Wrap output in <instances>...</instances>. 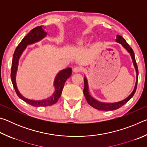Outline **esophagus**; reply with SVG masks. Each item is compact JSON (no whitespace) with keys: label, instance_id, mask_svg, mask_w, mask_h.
I'll use <instances>...</instances> for the list:
<instances>
[{"label":"esophagus","instance_id":"obj_1","mask_svg":"<svg viewBox=\"0 0 147 147\" xmlns=\"http://www.w3.org/2000/svg\"><path fill=\"white\" fill-rule=\"evenodd\" d=\"M81 70H82V68L81 67L76 66V67H74L73 71L74 73H78V72H80Z\"/></svg>","mask_w":147,"mask_h":147}]
</instances>
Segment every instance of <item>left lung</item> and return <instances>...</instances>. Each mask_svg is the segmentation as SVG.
<instances>
[{
    "label": "left lung",
    "mask_w": 147,
    "mask_h": 147,
    "mask_svg": "<svg viewBox=\"0 0 147 147\" xmlns=\"http://www.w3.org/2000/svg\"><path fill=\"white\" fill-rule=\"evenodd\" d=\"M115 41L117 42V43H120L122 45L124 49H125L126 51H127L129 53H130L131 59H132L133 64L134 65V67H135L136 71V82L135 86H134V90L132 92L130 93V95H129L128 97L124 98V100L119 101V102H100L97 100H96L95 98H94L93 96H92L90 93H89V86H88V80L86 78V76H84V94L85 96V98L86 99L88 103L91 106L93 107V108H95L96 109H98V110H103V111H112L115 110L120 108L122 106H123L124 104H125L127 102H128L130 99L132 98L134 96V93L136 91L137 89V84H138V65H137L136 61V58H135V54L133 51L132 49L129 46V45L126 43L125 39H124L123 37L117 35L116 36V39Z\"/></svg>",
    "instance_id": "obj_1"
}]
</instances>
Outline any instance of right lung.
Returning a JSON list of instances; mask_svg holds the SVG:
<instances>
[{
    "instance_id": "1",
    "label": "right lung",
    "mask_w": 147,
    "mask_h": 147,
    "mask_svg": "<svg viewBox=\"0 0 147 147\" xmlns=\"http://www.w3.org/2000/svg\"><path fill=\"white\" fill-rule=\"evenodd\" d=\"M47 36V33L44 30L42 26H37L29 32V33L22 39L21 43L17 47L16 51L14 52L13 59L11 63V78L13 84V88L16 90L17 95L20 98L26 102V103L36 107L39 106H52L57 102L58 99L60 97L62 90L65 85V83L67 78L71 76L72 74L71 68L69 67L63 70L59 71V73L56 74L54 81V91L53 94L49 97L43 99V100H30L26 97H24L22 94L20 93L18 88H17L16 83V75L17 69H18L19 61L21 58L22 54L26 49L27 45L37 43Z\"/></svg>"
}]
</instances>
